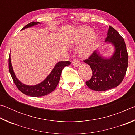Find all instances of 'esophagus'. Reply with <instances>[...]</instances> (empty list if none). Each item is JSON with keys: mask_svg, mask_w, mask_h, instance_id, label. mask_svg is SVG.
I'll return each instance as SVG.
<instances>
[{"mask_svg": "<svg viewBox=\"0 0 135 135\" xmlns=\"http://www.w3.org/2000/svg\"><path fill=\"white\" fill-rule=\"evenodd\" d=\"M72 64L74 67H79V66L80 65V62H79V61L77 59H74L72 61Z\"/></svg>", "mask_w": 135, "mask_h": 135, "instance_id": "esophagus-1", "label": "esophagus"}]
</instances>
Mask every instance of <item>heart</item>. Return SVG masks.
Wrapping results in <instances>:
<instances>
[{
	"instance_id": "1",
	"label": "heart",
	"mask_w": 135,
	"mask_h": 135,
	"mask_svg": "<svg viewBox=\"0 0 135 135\" xmlns=\"http://www.w3.org/2000/svg\"><path fill=\"white\" fill-rule=\"evenodd\" d=\"M97 40V34L93 32V29L89 27H81L77 30L74 38V43L79 44L84 42L78 50L81 58H88L92 54Z\"/></svg>"
}]
</instances>
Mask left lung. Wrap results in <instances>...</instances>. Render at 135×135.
<instances>
[{"mask_svg":"<svg viewBox=\"0 0 135 135\" xmlns=\"http://www.w3.org/2000/svg\"><path fill=\"white\" fill-rule=\"evenodd\" d=\"M105 42L111 43L114 47V54L110 58H104L95 51L84 60L92 70V76L86 84L95 91H105L118 86L124 79L128 66L124 40L113 27H109Z\"/></svg>","mask_w":135,"mask_h":135,"instance_id":"obj_1","label":"left lung"}]
</instances>
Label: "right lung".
I'll return each mask as SVG.
<instances>
[{
	"instance_id": "obj_1",
	"label": "right lung",
	"mask_w": 135,
	"mask_h": 135,
	"mask_svg": "<svg viewBox=\"0 0 135 135\" xmlns=\"http://www.w3.org/2000/svg\"><path fill=\"white\" fill-rule=\"evenodd\" d=\"M38 24H40V22H31L30 23L27 24L26 26L22 28V30L33 27ZM70 64L71 62L70 61H60V62H58L56 64L51 73L44 80L39 84H36V85L29 86L21 83L16 77L15 73L13 72L12 64H11L10 55L9 57V70L11 77H12L15 86H17L19 90L21 91L24 94L33 97H43V96L48 95L49 93L53 92L59 83L63 68L66 66L70 65Z\"/></svg>"
}]
</instances>
